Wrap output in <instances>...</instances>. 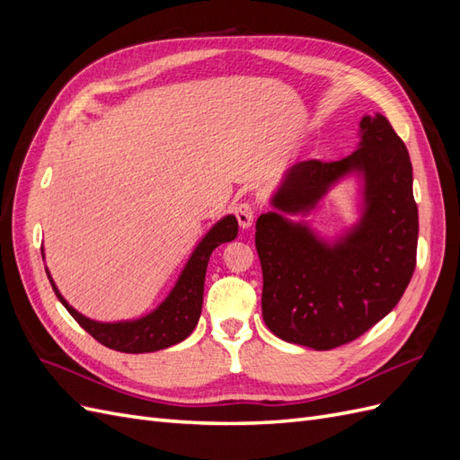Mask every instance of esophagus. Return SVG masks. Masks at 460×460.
I'll use <instances>...</instances> for the list:
<instances>
[{"label": "esophagus", "instance_id": "esophagus-1", "mask_svg": "<svg viewBox=\"0 0 460 460\" xmlns=\"http://www.w3.org/2000/svg\"><path fill=\"white\" fill-rule=\"evenodd\" d=\"M235 218H238V225L242 226V228H249L253 225V220H255V207H253V203H249V201H242V203H238L235 205Z\"/></svg>", "mask_w": 460, "mask_h": 460}]
</instances>
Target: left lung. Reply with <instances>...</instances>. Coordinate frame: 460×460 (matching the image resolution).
Masks as SVG:
<instances>
[{
	"label": "left lung",
	"instance_id": "left-lung-1",
	"mask_svg": "<svg viewBox=\"0 0 460 460\" xmlns=\"http://www.w3.org/2000/svg\"><path fill=\"white\" fill-rule=\"evenodd\" d=\"M353 155L296 164L272 199L282 213L309 211L345 172L363 171L367 211L360 226L333 247L282 215L257 220L262 318L278 338L328 351L363 336L392 311L416 267L419 208L412 164L389 120H360Z\"/></svg>",
	"mask_w": 460,
	"mask_h": 460
}]
</instances>
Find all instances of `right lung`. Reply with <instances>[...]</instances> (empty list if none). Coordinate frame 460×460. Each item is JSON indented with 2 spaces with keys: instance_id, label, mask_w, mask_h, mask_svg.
<instances>
[{
  "instance_id": "obj_1",
  "label": "right lung",
  "mask_w": 460,
  "mask_h": 460,
  "mask_svg": "<svg viewBox=\"0 0 460 460\" xmlns=\"http://www.w3.org/2000/svg\"><path fill=\"white\" fill-rule=\"evenodd\" d=\"M235 235H238V220L232 215L222 218L218 225L205 235L196 252H193L182 276H180V280L171 291V296L163 301L159 309L140 320H134V323L103 324L82 316L63 299L49 274L48 278L55 296H58V299L65 305V309L71 313L76 323L102 345L120 353L159 351L164 349V347H171L178 341L186 340L193 332V328H196L203 305V284L208 257L215 252V247H218L220 243L232 242Z\"/></svg>"
}]
</instances>
